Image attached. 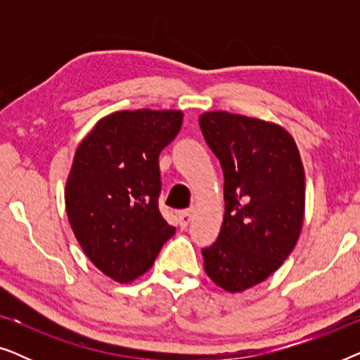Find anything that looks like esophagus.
<instances>
[{"instance_id": "1", "label": "esophagus", "mask_w": 360, "mask_h": 360, "mask_svg": "<svg viewBox=\"0 0 360 360\" xmlns=\"http://www.w3.org/2000/svg\"><path fill=\"white\" fill-rule=\"evenodd\" d=\"M193 218V208H188V210H184L179 213V221H180V226L181 228H186L188 223Z\"/></svg>"}]
</instances>
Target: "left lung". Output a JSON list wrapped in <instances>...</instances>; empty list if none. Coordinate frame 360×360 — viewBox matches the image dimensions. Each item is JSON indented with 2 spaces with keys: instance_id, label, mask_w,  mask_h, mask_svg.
Here are the masks:
<instances>
[{
  "instance_id": "obj_1",
  "label": "left lung",
  "mask_w": 360,
  "mask_h": 360,
  "mask_svg": "<svg viewBox=\"0 0 360 360\" xmlns=\"http://www.w3.org/2000/svg\"><path fill=\"white\" fill-rule=\"evenodd\" d=\"M206 144L224 174L219 236L201 250L216 287L240 293L270 277L292 254L304 219V169L297 142L280 124L208 111Z\"/></svg>"
}]
</instances>
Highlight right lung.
Listing matches in <instances>:
<instances>
[{"mask_svg": "<svg viewBox=\"0 0 360 360\" xmlns=\"http://www.w3.org/2000/svg\"><path fill=\"white\" fill-rule=\"evenodd\" d=\"M184 112H111L78 144L65 185L73 234L95 267L131 283L155 262L175 228L159 211V154L179 134Z\"/></svg>", "mask_w": 360, "mask_h": 360, "instance_id": "1", "label": "right lung"}]
</instances>
